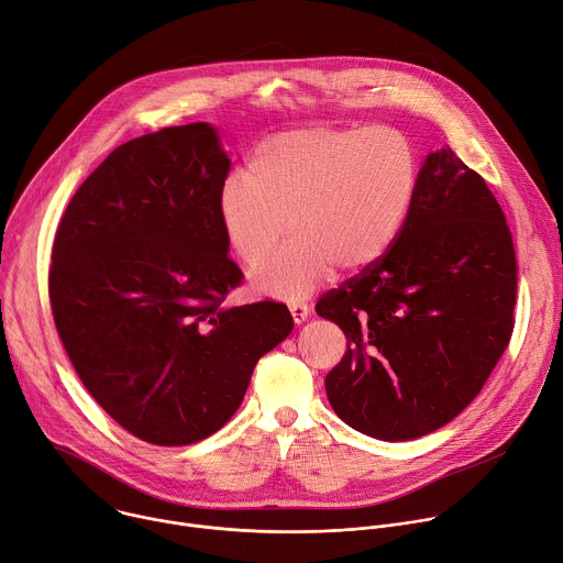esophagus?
I'll return each mask as SVG.
<instances>
[{"label":"esophagus","instance_id":"34e87169","mask_svg":"<svg viewBox=\"0 0 563 563\" xmlns=\"http://www.w3.org/2000/svg\"><path fill=\"white\" fill-rule=\"evenodd\" d=\"M289 311H291L294 323H302V320H305L307 313H309V305H307L305 300H291V302H289Z\"/></svg>","mask_w":563,"mask_h":563}]
</instances>
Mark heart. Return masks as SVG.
I'll list each match as a JSON object with an SVG mask.
<instances>
[{
	"label": "heart",
	"mask_w": 563,
	"mask_h": 563,
	"mask_svg": "<svg viewBox=\"0 0 563 563\" xmlns=\"http://www.w3.org/2000/svg\"><path fill=\"white\" fill-rule=\"evenodd\" d=\"M417 185V155L404 133L291 129L254 148L245 180L224 183L218 220L245 265L264 261L290 224L297 235L252 272V283L261 294L294 300L323 283L334 265L358 272L380 261L406 224Z\"/></svg>",
	"instance_id": "heart-1"
}]
</instances>
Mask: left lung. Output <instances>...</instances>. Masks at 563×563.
Wrapping results in <instances>:
<instances>
[{"label":"left lung","mask_w":563,"mask_h":563,"mask_svg":"<svg viewBox=\"0 0 563 563\" xmlns=\"http://www.w3.org/2000/svg\"><path fill=\"white\" fill-rule=\"evenodd\" d=\"M515 302L517 256L497 198L452 148L430 153L389 252L316 302L347 336L325 376L334 412L380 441L443 428L506 352Z\"/></svg>","instance_id":"8db88e82"}]
</instances>
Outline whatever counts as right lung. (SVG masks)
<instances>
[{
    "label": "right lung",
    "mask_w": 563,
    "mask_h": 563,
    "mask_svg": "<svg viewBox=\"0 0 563 563\" xmlns=\"http://www.w3.org/2000/svg\"><path fill=\"white\" fill-rule=\"evenodd\" d=\"M229 167L207 122L135 137L79 185L55 233L64 350L100 408L153 445L218 432L294 328L283 302L227 305L243 283L218 220Z\"/></svg>",
    "instance_id": "add662e5"
}]
</instances>
